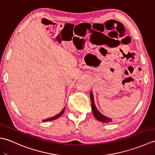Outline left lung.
<instances>
[{
    "instance_id": "obj_1",
    "label": "left lung",
    "mask_w": 155,
    "mask_h": 155,
    "mask_svg": "<svg viewBox=\"0 0 155 155\" xmlns=\"http://www.w3.org/2000/svg\"><path fill=\"white\" fill-rule=\"evenodd\" d=\"M90 97H91V100L92 110H93V113L94 117L96 118L98 120L102 121V122H103V123H110V122H112V119L104 116L103 114H102L100 112L97 110V108L96 106H95V104H94L93 95L91 92Z\"/></svg>"
}]
</instances>
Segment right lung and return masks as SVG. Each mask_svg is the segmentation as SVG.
Instances as JSON below:
<instances>
[{
	"label": "right lung",
	"mask_w": 155,
	"mask_h": 155,
	"mask_svg": "<svg viewBox=\"0 0 155 155\" xmlns=\"http://www.w3.org/2000/svg\"><path fill=\"white\" fill-rule=\"evenodd\" d=\"M64 110H65V108H64L63 109H62V110L61 112V113H59V114H58L57 115H56V116H54V117H51V118H47V119H45V120H42V121H43V122H48V121H51V120H53L57 119V118H58V117H60L61 116V115H62V114H63Z\"/></svg>",
	"instance_id": "obj_1"
}]
</instances>
